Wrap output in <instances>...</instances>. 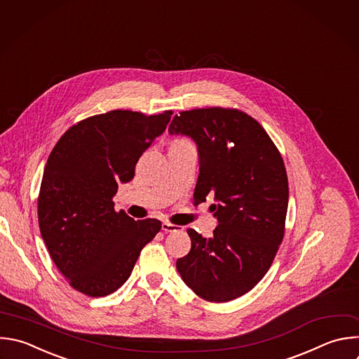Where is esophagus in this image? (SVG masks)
Listing matches in <instances>:
<instances>
[{"label": "esophagus", "mask_w": 359, "mask_h": 359, "mask_svg": "<svg viewBox=\"0 0 359 359\" xmlns=\"http://www.w3.org/2000/svg\"><path fill=\"white\" fill-rule=\"evenodd\" d=\"M162 229H163L165 232H175V231H182V229H183V226L165 221V222H162Z\"/></svg>", "instance_id": "obj_1"}]
</instances>
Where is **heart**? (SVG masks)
Returning a JSON list of instances; mask_svg holds the SVG:
<instances>
[{"mask_svg": "<svg viewBox=\"0 0 359 359\" xmlns=\"http://www.w3.org/2000/svg\"><path fill=\"white\" fill-rule=\"evenodd\" d=\"M173 144H191V142H190L189 140H183V138H182V140H176Z\"/></svg>", "mask_w": 359, "mask_h": 359, "instance_id": "obj_1", "label": "heart"}]
</instances>
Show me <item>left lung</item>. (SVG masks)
<instances>
[{"label":"left lung","mask_w":359,"mask_h":359,"mask_svg":"<svg viewBox=\"0 0 359 359\" xmlns=\"http://www.w3.org/2000/svg\"><path fill=\"white\" fill-rule=\"evenodd\" d=\"M169 134L197 144L194 203L214 196L212 238L189 228L190 252L176 268L201 299L224 303L254 289L285 236L289 183L276 145L262 126L236 108H196L175 115Z\"/></svg>","instance_id":"left-lung-1"}]
</instances>
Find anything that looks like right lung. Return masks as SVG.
I'll use <instances>...</instances> for the list:
<instances>
[{
  "instance_id": "right-lung-1",
  "label": "right lung",
  "mask_w": 359,
  "mask_h": 359,
  "mask_svg": "<svg viewBox=\"0 0 359 359\" xmlns=\"http://www.w3.org/2000/svg\"><path fill=\"white\" fill-rule=\"evenodd\" d=\"M172 114L93 115L72 126L52 149L38 197L39 229L52 261L77 292L102 297L121 287L161 231L159 219L116 212L112 197L119 182L134 179L138 159Z\"/></svg>"
}]
</instances>
